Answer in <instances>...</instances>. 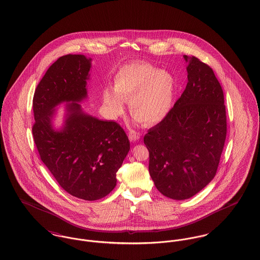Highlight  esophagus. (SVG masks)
Listing matches in <instances>:
<instances>
[{"label":"esophagus","mask_w":260,"mask_h":260,"mask_svg":"<svg viewBox=\"0 0 260 260\" xmlns=\"http://www.w3.org/2000/svg\"><path fill=\"white\" fill-rule=\"evenodd\" d=\"M128 139H129L131 142L135 143V142H137V141L140 139V134L137 133V132L131 131V132L128 133Z\"/></svg>","instance_id":"obj_1"}]
</instances>
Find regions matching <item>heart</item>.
I'll return each mask as SVG.
<instances>
[{
    "instance_id": "1",
    "label": "heart",
    "mask_w": 260,
    "mask_h": 260,
    "mask_svg": "<svg viewBox=\"0 0 260 260\" xmlns=\"http://www.w3.org/2000/svg\"><path fill=\"white\" fill-rule=\"evenodd\" d=\"M174 94L175 81L172 74L146 62H135L118 69L114 89L105 88L103 101L114 117L123 114L125 102L129 103L132 116L144 125H153L168 116Z\"/></svg>"
}]
</instances>
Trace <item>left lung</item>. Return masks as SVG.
Listing matches in <instances>:
<instances>
[{"label": "left lung", "instance_id": "obj_1", "mask_svg": "<svg viewBox=\"0 0 260 260\" xmlns=\"http://www.w3.org/2000/svg\"><path fill=\"white\" fill-rule=\"evenodd\" d=\"M184 58L188 61L184 91L144 138L154 185L176 201L193 197L212 180L228 127L223 90L212 69L197 57Z\"/></svg>", "mask_w": 260, "mask_h": 260}]
</instances>
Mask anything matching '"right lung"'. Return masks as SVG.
<instances>
[{
    "mask_svg": "<svg viewBox=\"0 0 260 260\" xmlns=\"http://www.w3.org/2000/svg\"><path fill=\"white\" fill-rule=\"evenodd\" d=\"M90 58L84 55L58 58L35 90L32 138L40 157L60 187L73 197L96 201L116 186V172L129 150V141L116 121L88 116L79 104L87 98ZM67 106L64 127L51 126L54 107Z\"/></svg>",
    "mask_w": 260,
    "mask_h": 260,
    "instance_id": "right-lung-1",
    "label": "right lung"
}]
</instances>
